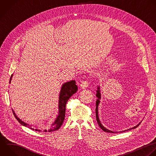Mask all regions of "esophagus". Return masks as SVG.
Returning <instances> with one entry per match:
<instances>
[{"instance_id": "obj_1", "label": "esophagus", "mask_w": 156, "mask_h": 156, "mask_svg": "<svg viewBox=\"0 0 156 156\" xmlns=\"http://www.w3.org/2000/svg\"><path fill=\"white\" fill-rule=\"evenodd\" d=\"M88 85H89L88 82L87 80H85V81H83L82 82V83L80 84V87L82 89H85L86 88H87L88 87Z\"/></svg>"}]
</instances>
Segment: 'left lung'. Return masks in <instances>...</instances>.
Masks as SVG:
<instances>
[{
	"label": "left lung",
	"mask_w": 156,
	"mask_h": 156,
	"mask_svg": "<svg viewBox=\"0 0 156 156\" xmlns=\"http://www.w3.org/2000/svg\"><path fill=\"white\" fill-rule=\"evenodd\" d=\"M96 92H97V93H96V97L98 98V99L96 100V120H97V122H98V125H99V126L101 128V129H102L104 132H108V133H115V132H113V131H112V130H108L107 129H106L105 127H104V126L102 125L101 122H100V120H99V116H98V105H99V102H100L99 99H101V93H100L99 86H98V90H97ZM140 123H141V122H139V124H138L136 126H134V127H132V128H130V129H127V130L136 128V127H138V126L140 124ZM124 131H126V130L121 131V132H124ZM115 133H116V132H115Z\"/></svg>",
	"instance_id": "left-lung-1"
}]
</instances>
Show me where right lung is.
<instances>
[{"label":"right lung","instance_id":"right-lung-1","mask_svg":"<svg viewBox=\"0 0 156 156\" xmlns=\"http://www.w3.org/2000/svg\"><path fill=\"white\" fill-rule=\"evenodd\" d=\"M13 77V74H12V76L10 79V82L9 83H11V80ZM78 88H77V86L76 85V81L75 80H71L70 82H66L65 83H63L62 85L61 90H60V95H59V100H58V115L57 116V118L55 119V121L54 122H52L49 126H50V129H49V130H46L45 129L44 131V132H51V131H55L58 130L61 126L62 125L63 121L65 119V111H66V105L67 103V101H68V99L74 94L77 92ZM13 113L15 116V118H16V119L18 121V122L22 124L24 126L27 127L31 129L34 130V128H33V126L32 125H29V124H27L26 122H24V121H23L22 120H21L16 115V113H15L14 110L12 109ZM35 127H36L35 126ZM38 128V127H37ZM35 130H38V131H41L40 129H35Z\"/></svg>","mask_w":156,"mask_h":156}]
</instances>
